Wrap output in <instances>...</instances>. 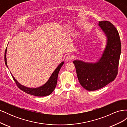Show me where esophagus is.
Listing matches in <instances>:
<instances>
[{
  "instance_id": "obj_1",
  "label": "esophagus",
  "mask_w": 127,
  "mask_h": 127,
  "mask_svg": "<svg viewBox=\"0 0 127 127\" xmlns=\"http://www.w3.org/2000/svg\"><path fill=\"white\" fill-rule=\"evenodd\" d=\"M74 58V57L71 55H68L66 57V60L67 61H70Z\"/></svg>"
}]
</instances>
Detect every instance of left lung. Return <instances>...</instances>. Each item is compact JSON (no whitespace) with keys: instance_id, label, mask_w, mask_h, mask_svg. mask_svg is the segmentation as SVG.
Returning <instances> with one entry per match:
<instances>
[{"instance_id":"obj_1","label":"left lung","mask_w":127,"mask_h":127,"mask_svg":"<svg viewBox=\"0 0 127 127\" xmlns=\"http://www.w3.org/2000/svg\"><path fill=\"white\" fill-rule=\"evenodd\" d=\"M98 26L106 39L101 57L95 62L73 61L80 84L90 91L100 89L113 81L118 73L121 54V42L117 29L107 21L99 22Z\"/></svg>"}]
</instances>
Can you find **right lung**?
<instances>
[{
  "mask_svg": "<svg viewBox=\"0 0 127 127\" xmlns=\"http://www.w3.org/2000/svg\"><path fill=\"white\" fill-rule=\"evenodd\" d=\"M7 48L6 49L5 52V63L6 66L8 68V66L7 64V58H6V53H7ZM64 64V61L61 62L58 67L56 68V69L52 72L51 76L48 80V81L46 82L44 85H42L40 87L36 88H31L27 86H25L22 85L15 78L14 76L11 74L13 76L14 81L16 82V84L17 85L18 87L20 88L21 90L25 92V93L29 94H31L34 96H48L52 93V92L54 91L56 87L57 84L58 80V76L59 72L60 70L61 67Z\"/></svg>",
  "mask_w": 127,
  "mask_h": 127,
  "instance_id": "1",
  "label": "right lung"
}]
</instances>
